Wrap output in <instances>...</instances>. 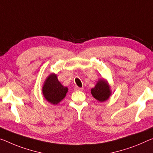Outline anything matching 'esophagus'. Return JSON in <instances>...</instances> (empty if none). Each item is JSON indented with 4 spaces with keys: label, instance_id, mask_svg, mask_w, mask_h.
<instances>
[{
    "label": "esophagus",
    "instance_id": "34e87169",
    "mask_svg": "<svg viewBox=\"0 0 153 153\" xmlns=\"http://www.w3.org/2000/svg\"><path fill=\"white\" fill-rule=\"evenodd\" d=\"M83 88H79V87H75L74 88V91H83Z\"/></svg>",
    "mask_w": 153,
    "mask_h": 153
}]
</instances>
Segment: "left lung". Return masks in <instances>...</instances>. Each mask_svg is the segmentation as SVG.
I'll use <instances>...</instances> for the list:
<instances>
[{
	"label": "left lung",
	"mask_w": 153,
	"mask_h": 153,
	"mask_svg": "<svg viewBox=\"0 0 153 153\" xmlns=\"http://www.w3.org/2000/svg\"><path fill=\"white\" fill-rule=\"evenodd\" d=\"M91 94L95 99L99 102H105L109 99L111 95V87L106 79H100L94 88L91 89Z\"/></svg>",
	"instance_id": "obj_1"
}]
</instances>
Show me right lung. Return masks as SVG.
<instances>
[{
	"instance_id": "right-lung-1",
	"label": "right lung",
	"mask_w": 153,
	"mask_h": 153,
	"mask_svg": "<svg viewBox=\"0 0 153 153\" xmlns=\"http://www.w3.org/2000/svg\"><path fill=\"white\" fill-rule=\"evenodd\" d=\"M42 90L44 98L49 103L55 105L65 97L68 89L61 83L57 74L51 73L44 81Z\"/></svg>"
}]
</instances>
